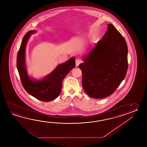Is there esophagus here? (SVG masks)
<instances>
[{
	"label": "esophagus",
	"mask_w": 147,
	"mask_h": 147,
	"mask_svg": "<svg viewBox=\"0 0 147 147\" xmlns=\"http://www.w3.org/2000/svg\"><path fill=\"white\" fill-rule=\"evenodd\" d=\"M82 62V60L80 59L79 58H76V66H78L80 63Z\"/></svg>",
	"instance_id": "1"
}]
</instances>
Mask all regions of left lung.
Instances as JSON below:
<instances>
[{"instance_id":"8db88e82","label":"left lung","mask_w":147,"mask_h":147,"mask_svg":"<svg viewBox=\"0 0 147 147\" xmlns=\"http://www.w3.org/2000/svg\"><path fill=\"white\" fill-rule=\"evenodd\" d=\"M79 67L82 84L89 96L101 99L113 94L128 70V47L125 38L112 24Z\"/></svg>"}]
</instances>
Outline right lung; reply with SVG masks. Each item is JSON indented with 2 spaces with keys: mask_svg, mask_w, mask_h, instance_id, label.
<instances>
[{
  "mask_svg": "<svg viewBox=\"0 0 147 147\" xmlns=\"http://www.w3.org/2000/svg\"><path fill=\"white\" fill-rule=\"evenodd\" d=\"M34 32V31H29L23 38L17 57V68L25 90L38 100L48 102L54 100L59 95L63 79L75 68V58L72 57L67 62L58 65L53 72L41 80H31L28 76L25 66V49L31 34Z\"/></svg>",
  "mask_w": 147,
  "mask_h": 147,
  "instance_id": "1",
  "label": "right lung"
}]
</instances>
